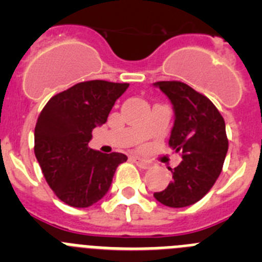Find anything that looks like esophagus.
Returning <instances> with one entry per match:
<instances>
[{
	"mask_svg": "<svg viewBox=\"0 0 262 262\" xmlns=\"http://www.w3.org/2000/svg\"><path fill=\"white\" fill-rule=\"evenodd\" d=\"M133 160H134V163H135L136 165L139 166V168L148 169V168H149V166H151V163H149V161H147V160L142 159V157L133 156Z\"/></svg>",
	"mask_w": 262,
	"mask_h": 262,
	"instance_id": "obj_1",
	"label": "esophagus"
}]
</instances>
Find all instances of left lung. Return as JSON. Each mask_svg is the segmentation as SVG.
<instances>
[{
  "instance_id": "1",
  "label": "left lung",
  "mask_w": 262,
  "mask_h": 262,
  "mask_svg": "<svg viewBox=\"0 0 262 262\" xmlns=\"http://www.w3.org/2000/svg\"><path fill=\"white\" fill-rule=\"evenodd\" d=\"M155 86L169 98L174 111L169 147L182 161L172 181L154 196L168 207H186L202 200L214 186L228 151L226 123L214 103L181 81H159Z\"/></svg>"
}]
</instances>
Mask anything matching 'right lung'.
I'll return each instance as SVG.
<instances>
[{
    "mask_svg": "<svg viewBox=\"0 0 262 262\" xmlns=\"http://www.w3.org/2000/svg\"><path fill=\"white\" fill-rule=\"evenodd\" d=\"M128 85L78 82L53 96L39 115L34 134L36 160L53 193L72 207H89L103 198L118 165L127 160L123 154L92 149L88 143Z\"/></svg>",
    "mask_w": 262,
    "mask_h": 262,
    "instance_id": "obj_1",
    "label": "right lung"
}]
</instances>
